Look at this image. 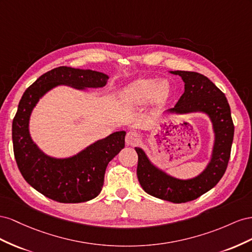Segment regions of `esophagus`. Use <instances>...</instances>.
I'll return each mask as SVG.
<instances>
[{
    "mask_svg": "<svg viewBox=\"0 0 252 252\" xmlns=\"http://www.w3.org/2000/svg\"><path fill=\"white\" fill-rule=\"evenodd\" d=\"M138 140H139V136L135 131L127 132V134L126 136V141L127 145L134 146V145H136V143L138 142Z\"/></svg>",
    "mask_w": 252,
    "mask_h": 252,
    "instance_id": "1",
    "label": "esophagus"
}]
</instances>
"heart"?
<instances>
[{
  "label": "heart",
  "mask_w": 252,
  "mask_h": 252,
  "mask_svg": "<svg viewBox=\"0 0 252 252\" xmlns=\"http://www.w3.org/2000/svg\"><path fill=\"white\" fill-rule=\"evenodd\" d=\"M126 95L133 101L142 103L154 97L157 102H161L166 99L170 93L168 81H157L156 79H141L131 84L126 90Z\"/></svg>",
  "instance_id": "heart-1"
}]
</instances>
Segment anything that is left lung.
I'll list each match as a JSON object with an SVG mask.
<instances>
[{"label":"left lung","mask_w":252,"mask_h":252,"mask_svg":"<svg viewBox=\"0 0 252 252\" xmlns=\"http://www.w3.org/2000/svg\"><path fill=\"white\" fill-rule=\"evenodd\" d=\"M185 82V93L172 112H204L210 116L215 143L211 162L199 176L179 181L153 167L143 151L135 148L138 154L137 177L142 189L150 195L175 204L187 203L202 196L217 185L228 167L234 135V126L228 100L217 85L206 76L188 70H175Z\"/></svg>","instance_id":"1"}]
</instances>
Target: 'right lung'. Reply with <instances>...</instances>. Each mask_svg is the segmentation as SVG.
<instances>
[{
	"label": "right lung",
	"instance_id": "1",
	"mask_svg": "<svg viewBox=\"0 0 252 252\" xmlns=\"http://www.w3.org/2000/svg\"><path fill=\"white\" fill-rule=\"evenodd\" d=\"M107 76L95 70L67 66L54 68L39 77L21 98L12 120L14 158L25 181L43 195L59 203H83L102 189L107 164L125 148L126 132L113 133L67 159L43 154L28 133L30 115L39 98L58 84L77 89L101 88Z\"/></svg>",
	"mask_w": 252,
	"mask_h": 252
}]
</instances>
